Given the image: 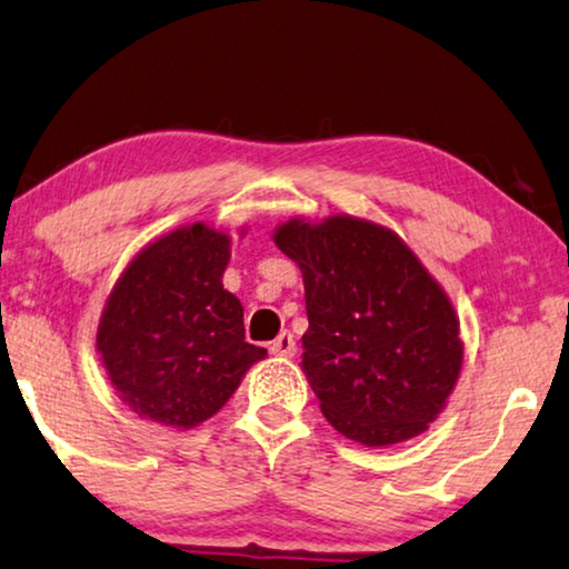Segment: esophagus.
Wrapping results in <instances>:
<instances>
[{"label": "esophagus", "instance_id": "esophagus-1", "mask_svg": "<svg viewBox=\"0 0 569 569\" xmlns=\"http://www.w3.org/2000/svg\"><path fill=\"white\" fill-rule=\"evenodd\" d=\"M270 355H276V358H293L296 355V342H293V335L291 332H281L278 335L273 342H270Z\"/></svg>", "mask_w": 569, "mask_h": 569}]
</instances>
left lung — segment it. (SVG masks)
Segmentation results:
<instances>
[{
    "label": "left lung",
    "mask_w": 569,
    "mask_h": 569,
    "mask_svg": "<svg viewBox=\"0 0 569 569\" xmlns=\"http://www.w3.org/2000/svg\"><path fill=\"white\" fill-rule=\"evenodd\" d=\"M273 242L301 268V368L327 421L366 447L427 431L462 368L460 319L442 286L368 219H288Z\"/></svg>",
    "instance_id": "obj_1"
}]
</instances>
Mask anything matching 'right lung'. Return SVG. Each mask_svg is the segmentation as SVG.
I'll use <instances>...</instances> for the list:
<instances>
[{"label":"right lung","mask_w":569,"mask_h":569,"mask_svg":"<svg viewBox=\"0 0 569 569\" xmlns=\"http://www.w3.org/2000/svg\"><path fill=\"white\" fill-rule=\"evenodd\" d=\"M230 234L189 224L124 268L97 329V350L140 419L191 429L222 409L266 350L244 342L242 303L222 286Z\"/></svg>","instance_id":"right-lung-1"}]
</instances>
